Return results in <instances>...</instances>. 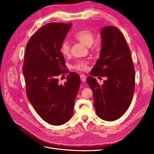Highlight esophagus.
I'll return each mask as SVG.
<instances>
[{"label": "esophagus", "mask_w": 154, "mask_h": 154, "mask_svg": "<svg viewBox=\"0 0 154 154\" xmlns=\"http://www.w3.org/2000/svg\"><path fill=\"white\" fill-rule=\"evenodd\" d=\"M80 79H81V80H82V82H85L86 81L87 77L84 74L80 75Z\"/></svg>", "instance_id": "obj_1"}]
</instances>
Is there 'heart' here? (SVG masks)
<instances>
[{"label":"heart","instance_id":"1","mask_svg":"<svg viewBox=\"0 0 154 154\" xmlns=\"http://www.w3.org/2000/svg\"><path fill=\"white\" fill-rule=\"evenodd\" d=\"M95 34L89 29H82L80 30L74 35L75 39L81 44L86 45L87 47H91L95 41ZM60 52L63 57H69L70 53V47L67 42H64L62 43L60 47ZM88 60H80L74 64V69L79 70L83 71L86 70L88 68Z\"/></svg>","mask_w":154,"mask_h":154}]
</instances>
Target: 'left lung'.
I'll use <instances>...</instances> for the list:
<instances>
[{"label": "left lung", "mask_w": 154, "mask_h": 154, "mask_svg": "<svg viewBox=\"0 0 154 154\" xmlns=\"http://www.w3.org/2000/svg\"><path fill=\"white\" fill-rule=\"evenodd\" d=\"M99 59L87 82L93 92L96 114L106 121H114L124 114L135 91V70L131 51L120 30L113 26L101 30ZM106 76L100 86L93 76Z\"/></svg>", "instance_id": "1"}]
</instances>
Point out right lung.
I'll return each instance as SVG.
<instances>
[{
  "mask_svg": "<svg viewBox=\"0 0 154 154\" xmlns=\"http://www.w3.org/2000/svg\"><path fill=\"white\" fill-rule=\"evenodd\" d=\"M72 25L47 23L31 37L26 48L22 71L27 98L40 117L53 125L72 117L80 84L76 73L70 72L63 84L57 78L66 72L60 47Z\"/></svg>",
  "mask_w": 154,
  "mask_h": 154,
  "instance_id": "obj_1",
  "label": "right lung"
}]
</instances>
